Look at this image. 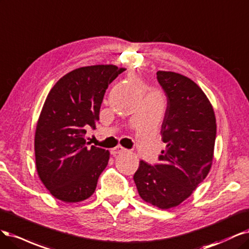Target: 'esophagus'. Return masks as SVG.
Wrapping results in <instances>:
<instances>
[{
    "label": "esophagus",
    "mask_w": 249,
    "mask_h": 249,
    "mask_svg": "<svg viewBox=\"0 0 249 249\" xmlns=\"http://www.w3.org/2000/svg\"><path fill=\"white\" fill-rule=\"evenodd\" d=\"M124 151H126V149L125 148H123L122 146H117V147H115V148H113L111 149V151H110V153H111V155H117V154H120V153H122V152H124Z\"/></svg>",
    "instance_id": "1"
}]
</instances>
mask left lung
Segmentation results:
<instances>
[{"label": "left lung", "mask_w": 249, "mask_h": 249, "mask_svg": "<svg viewBox=\"0 0 249 249\" xmlns=\"http://www.w3.org/2000/svg\"><path fill=\"white\" fill-rule=\"evenodd\" d=\"M156 74L167 98L160 131L166 149L158 164L141 160L133 180L146 203L165 210L189 197L209 174L216 119L212 104L194 81L172 71Z\"/></svg>", "instance_id": "left-lung-1"}]
</instances>
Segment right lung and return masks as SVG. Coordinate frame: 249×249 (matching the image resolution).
Returning <instances> with one entry per match:
<instances>
[{
	"mask_svg": "<svg viewBox=\"0 0 249 249\" xmlns=\"http://www.w3.org/2000/svg\"><path fill=\"white\" fill-rule=\"evenodd\" d=\"M115 65H93L72 70L52 88L35 132L36 168L47 190L65 203L90 197L109 152L88 147L87 129L99 121L108 85L124 71Z\"/></svg>",
	"mask_w": 249,
	"mask_h": 249,
	"instance_id": "add662e5",
	"label": "right lung"
}]
</instances>
